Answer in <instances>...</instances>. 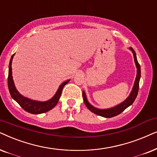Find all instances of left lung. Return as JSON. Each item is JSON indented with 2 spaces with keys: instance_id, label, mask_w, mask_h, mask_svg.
<instances>
[{
  "instance_id": "1",
  "label": "left lung",
  "mask_w": 157,
  "mask_h": 157,
  "mask_svg": "<svg viewBox=\"0 0 157 157\" xmlns=\"http://www.w3.org/2000/svg\"><path fill=\"white\" fill-rule=\"evenodd\" d=\"M129 49H130L131 50V52H133V58H134L136 66L137 68V75L136 77L134 85H133V87L132 91H131V93L130 95H129L128 97L127 98L123 103H121L119 104V105L111 108H108V109H98V108L93 107V105H91L89 103V102L87 101V100L85 93L84 91H82V97L83 100H84V103L85 104V105L87 106V108H88L91 112L94 113L98 115V116L105 117V118H112V117L118 116V115L124 111L125 109H126V108L129 107L131 105H132L133 102H134L135 99L136 98L139 88V80L140 78H141V67H140V64H139V62H138L136 54L135 51L133 50V48L131 47L129 48Z\"/></svg>"
}]
</instances>
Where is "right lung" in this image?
<instances>
[{"label": "right lung", "mask_w": 157, "mask_h": 157, "mask_svg": "<svg viewBox=\"0 0 157 157\" xmlns=\"http://www.w3.org/2000/svg\"><path fill=\"white\" fill-rule=\"evenodd\" d=\"M14 54L12 55L11 58H10V63H9V67H8V90H9L10 94L11 95L12 98L15 100L17 103L19 104L21 107L26 112L30 113L32 114H41L46 113L49 110H52L54 106L57 105L58 101H59L60 96H61L62 89H63L64 86L67 84L69 82V80H67L63 83H62L59 87V89L57 90V93L52 99H50L47 101L45 102H39L36 101V100H33L31 99H29L24 96L21 95L16 90L15 85H14V82L13 80V77H12V60H13Z\"/></svg>", "instance_id": "add662e5"}]
</instances>
